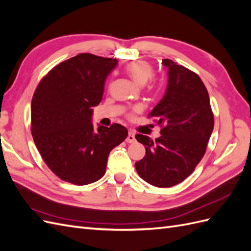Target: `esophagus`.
I'll use <instances>...</instances> for the list:
<instances>
[{"label": "esophagus", "instance_id": "esophagus-1", "mask_svg": "<svg viewBox=\"0 0 251 251\" xmlns=\"http://www.w3.org/2000/svg\"><path fill=\"white\" fill-rule=\"evenodd\" d=\"M126 141L127 143H133V142H135V133H134L133 131L128 132L127 137H126Z\"/></svg>", "mask_w": 251, "mask_h": 251}]
</instances>
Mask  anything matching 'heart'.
<instances>
[{"label":"heart","instance_id":"b5f03b06","mask_svg":"<svg viewBox=\"0 0 251 251\" xmlns=\"http://www.w3.org/2000/svg\"><path fill=\"white\" fill-rule=\"evenodd\" d=\"M126 72L127 73L128 76H130L137 85L143 86L151 78L154 74V68L151 67L147 62H143V60H136V62H132L127 64L125 68ZM156 81L153 80L151 82V86H155Z\"/></svg>","mask_w":251,"mask_h":251}]
</instances>
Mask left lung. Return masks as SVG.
<instances>
[{"label":"left lung","instance_id":"1","mask_svg":"<svg viewBox=\"0 0 251 251\" xmlns=\"http://www.w3.org/2000/svg\"><path fill=\"white\" fill-rule=\"evenodd\" d=\"M162 63L169 68L168 89L148 115L161 127V136L155 140L142 134L135 136L146 148V155L135 166L148 183L171 187L185 180L201 161L215 120L199 75L171 59Z\"/></svg>","mask_w":251,"mask_h":251}]
</instances>
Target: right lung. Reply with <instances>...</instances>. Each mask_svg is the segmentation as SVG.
<instances>
[{"mask_svg":"<svg viewBox=\"0 0 251 251\" xmlns=\"http://www.w3.org/2000/svg\"><path fill=\"white\" fill-rule=\"evenodd\" d=\"M116 58L91 53L64 60L45 75L31 101V134L48 168L75 185L100 180L110 151L123 142L127 130L92 124V107L100 104L107 75Z\"/></svg>","mask_w":251,"mask_h":251,"instance_id":"add662e5","label":"right lung"}]
</instances>
